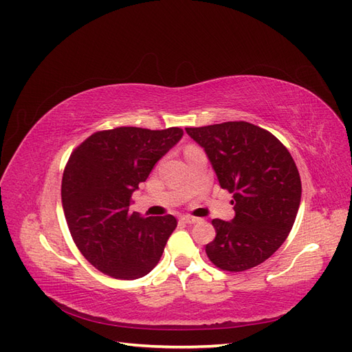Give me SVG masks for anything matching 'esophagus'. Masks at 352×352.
<instances>
[{
	"instance_id": "obj_1",
	"label": "esophagus",
	"mask_w": 352,
	"mask_h": 352,
	"mask_svg": "<svg viewBox=\"0 0 352 352\" xmlns=\"http://www.w3.org/2000/svg\"><path fill=\"white\" fill-rule=\"evenodd\" d=\"M180 221L186 223V225H194V223L198 221V219L197 217H190V216H182V217H180Z\"/></svg>"
}]
</instances>
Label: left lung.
Segmentation results:
<instances>
[{
  "instance_id": "obj_1",
  "label": "left lung",
  "mask_w": 352,
  "mask_h": 352,
  "mask_svg": "<svg viewBox=\"0 0 352 352\" xmlns=\"http://www.w3.org/2000/svg\"><path fill=\"white\" fill-rule=\"evenodd\" d=\"M206 151L223 189L233 194L235 217L212 220L216 238L206 252L217 267L243 272L273 255L294 226L301 179L283 144L247 122L186 127Z\"/></svg>"
}]
</instances>
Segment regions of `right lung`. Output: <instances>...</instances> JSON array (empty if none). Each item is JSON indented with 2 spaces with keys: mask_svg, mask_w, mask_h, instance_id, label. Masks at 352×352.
I'll use <instances>...</instances> for the list:
<instances>
[{
  "mask_svg": "<svg viewBox=\"0 0 352 352\" xmlns=\"http://www.w3.org/2000/svg\"><path fill=\"white\" fill-rule=\"evenodd\" d=\"M182 136L179 127H116L91 135L72 153L63 210L74 243L100 272L132 280L155 267L177 221L132 211V194Z\"/></svg>",
  "mask_w": 352,
  "mask_h": 352,
  "instance_id": "right-lung-1",
  "label": "right lung"
}]
</instances>
